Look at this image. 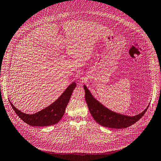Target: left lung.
<instances>
[{"mask_svg": "<svg viewBox=\"0 0 161 161\" xmlns=\"http://www.w3.org/2000/svg\"><path fill=\"white\" fill-rule=\"evenodd\" d=\"M85 91V100L88 106V110L91 112L94 119L102 126L121 129L132 125L140 119L146 112L148 107L140 114L136 115H128L112 111L110 109L103 105L98 100H96L90 92L86 86H83Z\"/></svg>", "mask_w": 161, "mask_h": 161, "instance_id": "obj_1", "label": "left lung"}]
</instances>
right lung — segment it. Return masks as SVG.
<instances>
[{
  "label": "right lung",
  "mask_w": 161,
  "mask_h": 161,
  "mask_svg": "<svg viewBox=\"0 0 161 161\" xmlns=\"http://www.w3.org/2000/svg\"><path fill=\"white\" fill-rule=\"evenodd\" d=\"M76 86V82H73L53 103L33 114L24 113L17 109L10 101V103L19 118L27 124L38 127L52 125L58 123L63 116L65 108Z\"/></svg>",
  "instance_id": "add662e5"
}]
</instances>
